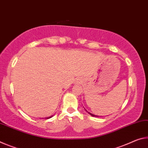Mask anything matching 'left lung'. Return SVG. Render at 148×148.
Returning a JSON list of instances; mask_svg holds the SVG:
<instances>
[{
    "label": "left lung",
    "mask_w": 148,
    "mask_h": 148,
    "mask_svg": "<svg viewBox=\"0 0 148 148\" xmlns=\"http://www.w3.org/2000/svg\"><path fill=\"white\" fill-rule=\"evenodd\" d=\"M88 113H89V112H88ZM89 114H90V115L93 116V117H98V116H96V115H93V114H92V113H89Z\"/></svg>",
    "instance_id": "obj_1"
}]
</instances>
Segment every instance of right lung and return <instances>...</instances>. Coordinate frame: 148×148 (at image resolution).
I'll use <instances>...</instances> for the list:
<instances>
[{
	"label": "right lung",
	"mask_w": 148,
	"mask_h": 148,
	"mask_svg": "<svg viewBox=\"0 0 148 148\" xmlns=\"http://www.w3.org/2000/svg\"><path fill=\"white\" fill-rule=\"evenodd\" d=\"M51 117H47V118H46V119H49V118H50Z\"/></svg>",
	"instance_id": "right-lung-1"
}]
</instances>
